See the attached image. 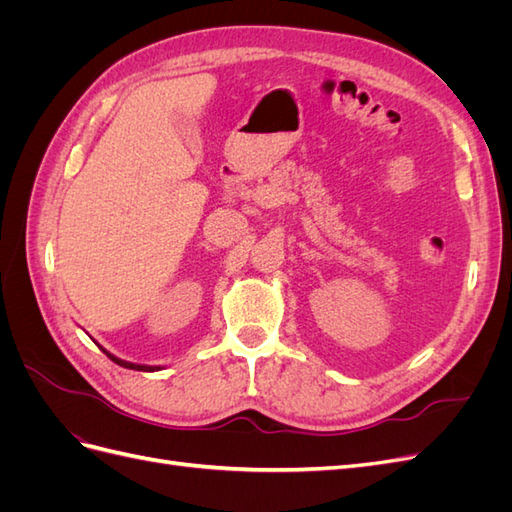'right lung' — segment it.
Returning a JSON list of instances; mask_svg holds the SVG:
<instances>
[{
  "label": "right lung",
  "instance_id": "right-lung-1",
  "mask_svg": "<svg viewBox=\"0 0 512 512\" xmlns=\"http://www.w3.org/2000/svg\"><path fill=\"white\" fill-rule=\"evenodd\" d=\"M100 350L108 356V359H111L113 363H117V365H121V367H126V369H136V371H158L160 367H153V365H138V363H130V361H123V359H117L115 354H111L108 350H104L102 346H100Z\"/></svg>",
  "mask_w": 512,
  "mask_h": 512
}]
</instances>
